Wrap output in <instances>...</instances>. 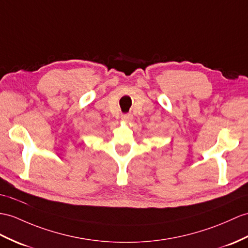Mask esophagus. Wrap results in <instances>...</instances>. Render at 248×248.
Segmentation results:
<instances>
[{
	"label": "esophagus",
	"mask_w": 248,
	"mask_h": 248,
	"mask_svg": "<svg viewBox=\"0 0 248 248\" xmlns=\"http://www.w3.org/2000/svg\"><path fill=\"white\" fill-rule=\"evenodd\" d=\"M132 118L134 117H132L131 113H124L121 116V119H122V121H125V122H130Z\"/></svg>",
	"instance_id": "1"
}]
</instances>
